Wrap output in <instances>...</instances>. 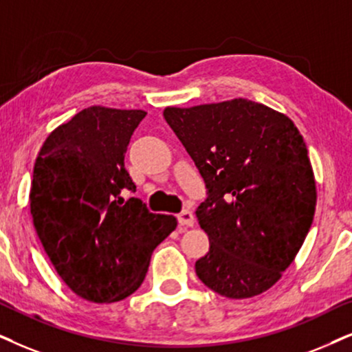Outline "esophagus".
<instances>
[{
  "label": "esophagus",
  "instance_id": "esophagus-1",
  "mask_svg": "<svg viewBox=\"0 0 352 352\" xmlns=\"http://www.w3.org/2000/svg\"><path fill=\"white\" fill-rule=\"evenodd\" d=\"M179 224L182 226V228H193V224H195L193 212L188 211V209L182 211L179 214Z\"/></svg>",
  "mask_w": 352,
  "mask_h": 352
}]
</instances>
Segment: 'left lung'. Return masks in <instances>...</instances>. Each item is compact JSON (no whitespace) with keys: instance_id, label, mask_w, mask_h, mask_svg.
Returning a JSON list of instances; mask_svg holds the SVG:
<instances>
[{"instance_id":"obj_1","label":"left lung","mask_w":352,"mask_h":352,"mask_svg":"<svg viewBox=\"0 0 352 352\" xmlns=\"http://www.w3.org/2000/svg\"><path fill=\"white\" fill-rule=\"evenodd\" d=\"M164 118L206 184L197 209L209 252L198 278L229 299L268 291L312 226L317 188L304 138L284 113L247 99L179 109Z\"/></svg>"}]
</instances>
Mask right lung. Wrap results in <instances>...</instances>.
Wrapping results in <instances>:
<instances>
[{
    "mask_svg": "<svg viewBox=\"0 0 352 352\" xmlns=\"http://www.w3.org/2000/svg\"><path fill=\"white\" fill-rule=\"evenodd\" d=\"M144 110L94 105L55 128L35 159L30 214L56 273L74 294L105 304L131 296L151 253L177 228L149 212L124 168Z\"/></svg>",
    "mask_w": 352,
    "mask_h": 352,
    "instance_id": "add662e5",
    "label": "right lung"
}]
</instances>
